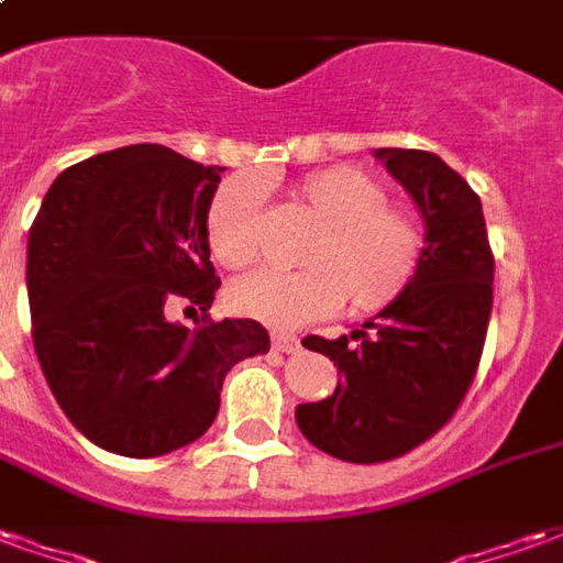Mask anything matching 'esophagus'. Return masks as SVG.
Returning <instances> with one entry per match:
<instances>
[{"label": "esophagus", "mask_w": 563, "mask_h": 563, "mask_svg": "<svg viewBox=\"0 0 563 563\" xmlns=\"http://www.w3.org/2000/svg\"><path fill=\"white\" fill-rule=\"evenodd\" d=\"M271 346H274L277 353H295V350H298V338H295V334H283V331H277V334L271 338Z\"/></svg>", "instance_id": "obj_1"}]
</instances>
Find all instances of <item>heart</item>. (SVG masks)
Segmentation results:
<instances>
[{
	"label": "heart",
	"instance_id": "1",
	"mask_svg": "<svg viewBox=\"0 0 563 563\" xmlns=\"http://www.w3.org/2000/svg\"><path fill=\"white\" fill-rule=\"evenodd\" d=\"M292 198L317 220L298 271H256L229 286L238 317L268 329H295L341 305L353 317L398 301L419 274L424 225L389 201L386 184L358 165H329L295 180ZM262 189L234 174L210 196L205 238L222 268L241 271L258 256Z\"/></svg>",
	"mask_w": 563,
	"mask_h": 563
}]
</instances>
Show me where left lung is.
I'll list each match as a JSON object with an SVG mask.
<instances>
[{
  "instance_id": "8db88e82",
  "label": "left lung",
  "mask_w": 563,
  "mask_h": 563,
  "mask_svg": "<svg viewBox=\"0 0 563 563\" xmlns=\"http://www.w3.org/2000/svg\"><path fill=\"white\" fill-rule=\"evenodd\" d=\"M374 156L422 213V265L365 329L338 341L305 338L341 379L325 401L295 410L313 446L353 464L398 459L455 416L483 355L495 280L483 205L467 180L428 150L379 147Z\"/></svg>"
}]
</instances>
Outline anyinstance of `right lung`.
Masks as SVG:
<instances>
[{
    "mask_svg": "<svg viewBox=\"0 0 563 563\" xmlns=\"http://www.w3.org/2000/svg\"><path fill=\"white\" fill-rule=\"evenodd\" d=\"M220 174L162 144L108 150L59 174L32 222L35 355L63 413L108 452L156 459L198 440L225 374L271 350L256 319L208 317ZM174 306L201 309L202 325L174 323Z\"/></svg>",
    "mask_w": 563,
    "mask_h": 563,
    "instance_id": "obj_1",
    "label": "right lung"
}]
</instances>
